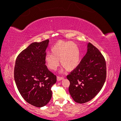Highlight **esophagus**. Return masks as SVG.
<instances>
[{
  "mask_svg": "<svg viewBox=\"0 0 121 121\" xmlns=\"http://www.w3.org/2000/svg\"><path fill=\"white\" fill-rule=\"evenodd\" d=\"M57 79L58 81H60L61 80H62V79H63L64 77H59V76H57Z\"/></svg>",
  "mask_w": 121,
  "mask_h": 121,
  "instance_id": "obj_1",
  "label": "esophagus"
}]
</instances>
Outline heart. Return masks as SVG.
Wrapping results in <instances>:
<instances>
[{
    "instance_id": "b5f03b06",
    "label": "heart",
    "mask_w": 121,
    "mask_h": 121,
    "mask_svg": "<svg viewBox=\"0 0 121 121\" xmlns=\"http://www.w3.org/2000/svg\"><path fill=\"white\" fill-rule=\"evenodd\" d=\"M51 53L45 56V62L48 68L54 70L59 65V60L67 70H73L79 64L80 51L74 42L71 41H59L51 49Z\"/></svg>"
}]
</instances>
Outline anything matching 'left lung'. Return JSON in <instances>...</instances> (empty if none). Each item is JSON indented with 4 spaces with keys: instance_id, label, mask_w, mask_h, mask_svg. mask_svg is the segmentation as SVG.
I'll list each match as a JSON object with an SVG mask.
<instances>
[{
    "instance_id": "obj_1",
    "label": "left lung",
    "mask_w": 121,
    "mask_h": 121,
    "mask_svg": "<svg viewBox=\"0 0 121 121\" xmlns=\"http://www.w3.org/2000/svg\"><path fill=\"white\" fill-rule=\"evenodd\" d=\"M70 82L69 92L74 101L88 102L103 87L106 78L105 59L93 44H87L86 54L79 64L67 76Z\"/></svg>"
}]
</instances>
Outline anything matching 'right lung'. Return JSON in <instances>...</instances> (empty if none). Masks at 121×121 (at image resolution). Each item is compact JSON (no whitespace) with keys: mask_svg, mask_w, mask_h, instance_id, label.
Here are the masks:
<instances>
[{"mask_svg":"<svg viewBox=\"0 0 121 121\" xmlns=\"http://www.w3.org/2000/svg\"><path fill=\"white\" fill-rule=\"evenodd\" d=\"M49 40L34 42L20 53L14 68V79L23 99L35 107L47 105L52 97L51 87L57 77L46 65Z\"/></svg>","mask_w":121,"mask_h":121,"instance_id":"obj_1","label":"right lung"}]
</instances>
